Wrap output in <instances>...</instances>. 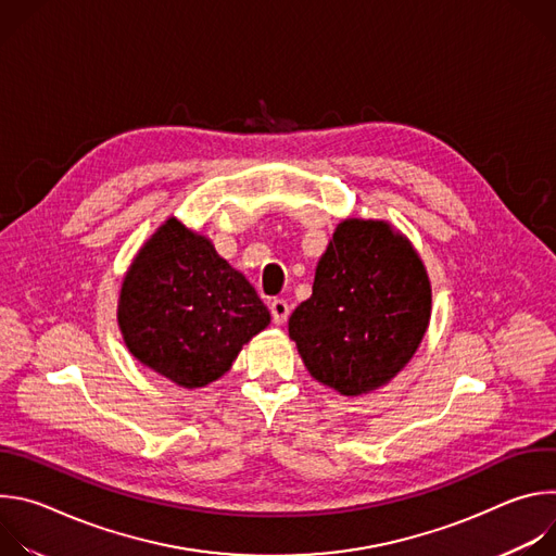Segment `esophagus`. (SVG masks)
I'll use <instances>...</instances> for the list:
<instances>
[{"label":"esophagus","instance_id":"34e87169","mask_svg":"<svg viewBox=\"0 0 556 556\" xmlns=\"http://www.w3.org/2000/svg\"><path fill=\"white\" fill-rule=\"evenodd\" d=\"M270 314H273V321H275L277 326L286 324L288 316H290V305H288V301H286V299H273V301H270Z\"/></svg>","mask_w":556,"mask_h":556}]
</instances>
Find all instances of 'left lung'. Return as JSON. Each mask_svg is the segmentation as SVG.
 Masks as SVG:
<instances>
[{"label":"left lung","mask_w":556,"mask_h":556,"mask_svg":"<svg viewBox=\"0 0 556 556\" xmlns=\"http://www.w3.org/2000/svg\"><path fill=\"white\" fill-rule=\"evenodd\" d=\"M429 316L431 286L414 247L384 222L345 219L288 332L312 378L361 395L409 363Z\"/></svg>","instance_id":"1"}]
</instances>
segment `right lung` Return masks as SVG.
Returning <instances> with one entry per match:
<instances>
[{
  "label": "right lung",
  "mask_w": 556,
  "mask_h": 556,
  "mask_svg": "<svg viewBox=\"0 0 556 556\" xmlns=\"http://www.w3.org/2000/svg\"><path fill=\"white\" fill-rule=\"evenodd\" d=\"M268 324L270 312L247 277L176 217L140 249L118 301L129 352L187 389L224 376Z\"/></svg>",
  "instance_id": "right-lung-1"
}]
</instances>
